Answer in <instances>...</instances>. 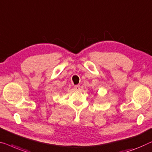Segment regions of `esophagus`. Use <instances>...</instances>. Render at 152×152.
<instances>
[{"label":"esophagus","mask_w":152,"mask_h":152,"mask_svg":"<svg viewBox=\"0 0 152 152\" xmlns=\"http://www.w3.org/2000/svg\"><path fill=\"white\" fill-rule=\"evenodd\" d=\"M74 88H75V91H80V85H77L74 87Z\"/></svg>","instance_id":"34e87169"}]
</instances>
